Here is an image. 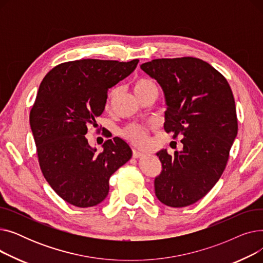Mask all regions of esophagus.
<instances>
[{"instance_id": "1", "label": "esophagus", "mask_w": 263, "mask_h": 263, "mask_svg": "<svg viewBox=\"0 0 263 263\" xmlns=\"http://www.w3.org/2000/svg\"><path fill=\"white\" fill-rule=\"evenodd\" d=\"M144 156H145V155H144V153H142V151L136 150V149L133 150V158L139 159V158H142V157H144Z\"/></svg>"}]
</instances>
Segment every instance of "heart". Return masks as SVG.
Returning <instances> with one entry per match:
<instances>
[{
    "label": "heart",
    "instance_id": "b5f03b06",
    "mask_svg": "<svg viewBox=\"0 0 263 263\" xmlns=\"http://www.w3.org/2000/svg\"><path fill=\"white\" fill-rule=\"evenodd\" d=\"M154 88H157L156 85L146 78H139L133 83V90L137 97ZM116 89H112L108 92L106 99V107H108L110 103H112V100L116 96ZM122 135L135 145H145L148 141V129L147 127L143 126V124L133 123L122 131Z\"/></svg>",
    "mask_w": 263,
    "mask_h": 263
}]
</instances>
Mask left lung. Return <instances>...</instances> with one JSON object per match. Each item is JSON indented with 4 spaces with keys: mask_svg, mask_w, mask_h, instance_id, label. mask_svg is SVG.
Wrapping results in <instances>:
<instances>
[{
    "mask_svg": "<svg viewBox=\"0 0 263 263\" xmlns=\"http://www.w3.org/2000/svg\"><path fill=\"white\" fill-rule=\"evenodd\" d=\"M141 69L164 91V130L183 137L181 151L157 154L162 173L155 179L156 196L182 208L208 194L226 167L238 133L232 90L222 73L196 58L153 60Z\"/></svg>",
    "mask_w": 263,
    "mask_h": 263,
    "instance_id": "obj_1",
    "label": "left lung"
}]
</instances>
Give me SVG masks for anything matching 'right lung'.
<instances>
[{"instance_id":"obj_1","label":"right lung","mask_w":263,"mask_h":263,"mask_svg":"<svg viewBox=\"0 0 263 263\" xmlns=\"http://www.w3.org/2000/svg\"><path fill=\"white\" fill-rule=\"evenodd\" d=\"M131 62L78 60L58 65L44 78L30 113L38 162L57 194L79 208L100 203L108 194V180L132 157L119 137L103 150L89 146L88 127H98L107 90L134 71Z\"/></svg>"}]
</instances>
